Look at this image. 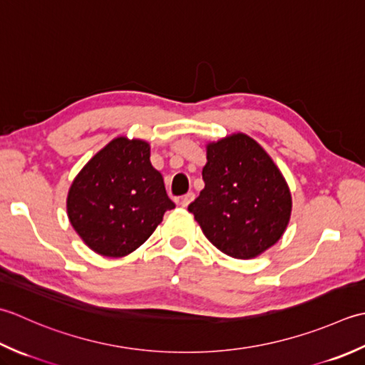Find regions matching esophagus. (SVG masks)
I'll return each instance as SVG.
<instances>
[{
	"mask_svg": "<svg viewBox=\"0 0 365 365\" xmlns=\"http://www.w3.org/2000/svg\"><path fill=\"white\" fill-rule=\"evenodd\" d=\"M193 198H195V193H193V192L185 193L184 197H181V200H180V205H181L182 207H187V206L193 202Z\"/></svg>",
	"mask_w": 365,
	"mask_h": 365,
	"instance_id": "esophagus-1",
	"label": "esophagus"
}]
</instances>
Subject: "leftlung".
Listing matches in <instances>:
<instances>
[{
	"instance_id": "1",
	"label": "left lung",
	"mask_w": 365,
	"mask_h": 365,
	"mask_svg": "<svg viewBox=\"0 0 365 365\" xmlns=\"http://www.w3.org/2000/svg\"><path fill=\"white\" fill-rule=\"evenodd\" d=\"M205 189L189 211L228 257L249 259L276 244L292 215V193L254 138L233 133L206 146Z\"/></svg>"
}]
</instances>
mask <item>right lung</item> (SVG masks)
Wrapping results in <instances>:
<instances>
[{"label": "right lung", "mask_w": 365, "mask_h": 365, "mask_svg": "<svg viewBox=\"0 0 365 365\" xmlns=\"http://www.w3.org/2000/svg\"><path fill=\"white\" fill-rule=\"evenodd\" d=\"M162 175L151 165L150 145L118 137L89 160L68 193V215L89 249L124 257L153 235L173 210Z\"/></svg>", "instance_id": "obj_1"}]
</instances>
